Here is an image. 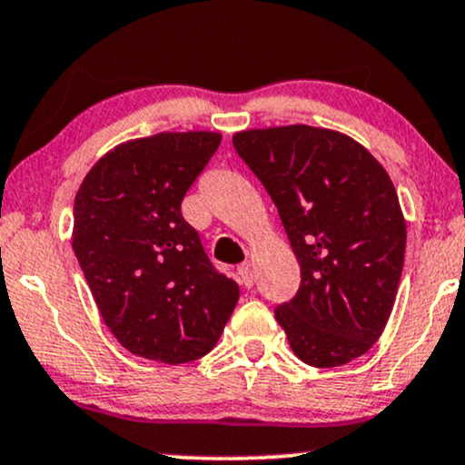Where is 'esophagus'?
<instances>
[{
    "instance_id": "1",
    "label": "esophagus",
    "mask_w": 465,
    "mask_h": 465,
    "mask_svg": "<svg viewBox=\"0 0 465 465\" xmlns=\"http://www.w3.org/2000/svg\"><path fill=\"white\" fill-rule=\"evenodd\" d=\"M236 277H238V282L242 283L244 288L253 286V272H251V264H249V262H244V264H240V266L236 268Z\"/></svg>"
}]
</instances>
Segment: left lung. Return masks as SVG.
Masks as SVG:
<instances>
[{"mask_svg":"<svg viewBox=\"0 0 465 465\" xmlns=\"http://www.w3.org/2000/svg\"><path fill=\"white\" fill-rule=\"evenodd\" d=\"M277 205L301 264V286L275 318L294 355L335 368L383 333L405 260V218L392 179L371 151L310 125L233 136Z\"/></svg>","mask_w":465,"mask_h":465,"instance_id":"obj_1","label":"left lung"}]
</instances>
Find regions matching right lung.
<instances>
[{
    "label": "right lung",
    "instance_id": "right-lung-1",
    "mask_svg": "<svg viewBox=\"0 0 465 465\" xmlns=\"http://www.w3.org/2000/svg\"><path fill=\"white\" fill-rule=\"evenodd\" d=\"M221 134L162 132L123 143L84 177L73 251L114 338L144 360L186 363L221 338L240 288L205 255L182 201Z\"/></svg>",
    "mask_w": 465,
    "mask_h": 465
}]
</instances>
